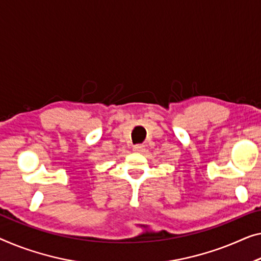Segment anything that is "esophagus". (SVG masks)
Returning a JSON list of instances; mask_svg holds the SVG:
<instances>
[{"mask_svg":"<svg viewBox=\"0 0 261 261\" xmlns=\"http://www.w3.org/2000/svg\"><path fill=\"white\" fill-rule=\"evenodd\" d=\"M134 151H135V152L142 153V152H144V151H145V145H143V144H137V145L134 146Z\"/></svg>","mask_w":261,"mask_h":261,"instance_id":"1","label":"esophagus"}]
</instances>
